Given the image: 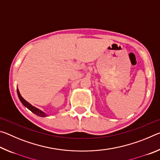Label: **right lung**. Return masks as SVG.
Here are the masks:
<instances>
[{
	"label": "right lung",
	"mask_w": 160,
	"mask_h": 160,
	"mask_svg": "<svg viewBox=\"0 0 160 160\" xmlns=\"http://www.w3.org/2000/svg\"><path fill=\"white\" fill-rule=\"evenodd\" d=\"M17 92H18V95L19 99H20V102L22 103V104L24 105V106L26 107L28 109L30 110L32 112H33L34 113H35V114H37V116H41V117H44V116H47V115H46L45 113L42 112L41 110H39V109H37V108L33 107V106H32V105H31L30 104H29V102H27L26 100L22 98V97L21 96V94L20 93V92H19L18 89H17Z\"/></svg>",
	"instance_id": "obj_1"
}]
</instances>
